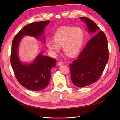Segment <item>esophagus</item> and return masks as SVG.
Segmentation results:
<instances>
[{
	"mask_svg": "<svg viewBox=\"0 0 120 120\" xmlns=\"http://www.w3.org/2000/svg\"><path fill=\"white\" fill-rule=\"evenodd\" d=\"M58 65L59 66L62 65H63V63L62 62H61V61H59V62H58Z\"/></svg>",
	"mask_w": 120,
	"mask_h": 120,
	"instance_id": "obj_1",
	"label": "esophagus"
}]
</instances>
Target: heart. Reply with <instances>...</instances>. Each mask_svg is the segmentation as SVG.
I'll return each instance as SVG.
<instances>
[{
	"instance_id": "b5f03b06",
	"label": "heart",
	"mask_w": 120,
	"mask_h": 120,
	"mask_svg": "<svg viewBox=\"0 0 120 120\" xmlns=\"http://www.w3.org/2000/svg\"><path fill=\"white\" fill-rule=\"evenodd\" d=\"M85 40L83 30L79 27L65 26L58 29L53 35V41L48 40L47 47L53 53L60 52V47L66 54L73 57L80 52Z\"/></svg>"
}]
</instances>
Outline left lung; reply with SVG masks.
<instances>
[{
	"label": "left lung",
	"instance_id": "8db88e82",
	"mask_svg": "<svg viewBox=\"0 0 120 120\" xmlns=\"http://www.w3.org/2000/svg\"><path fill=\"white\" fill-rule=\"evenodd\" d=\"M80 19L86 24L88 32L96 34L87 43L77 59L70 64L73 84L84 87L96 82L101 77L109 59V52L105 34L99 32V28L90 19L86 17H81Z\"/></svg>",
	"mask_w": 120,
	"mask_h": 120
}]
</instances>
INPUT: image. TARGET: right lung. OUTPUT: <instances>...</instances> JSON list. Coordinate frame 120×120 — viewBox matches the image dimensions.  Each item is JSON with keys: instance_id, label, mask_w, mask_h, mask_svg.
Returning a JSON list of instances; mask_svg holds the SVG:
<instances>
[{"instance_id": "add662e5", "label": "right lung", "mask_w": 120, "mask_h": 120, "mask_svg": "<svg viewBox=\"0 0 120 120\" xmlns=\"http://www.w3.org/2000/svg\"><path fill=\"white\" fill-rule=\"evenodd\" d=\"M49 22L50 21H45L27 25L17 33L12 41L10 62L14 75L19 83L30 90L40 91L46 87L50 79L51 69L55 67L56 60L39 53L32 63L24 64L18 55L19 43L24 35L40 39ZM42 38L45 42L44 38Z\"/></svg>"}]
</instances>
